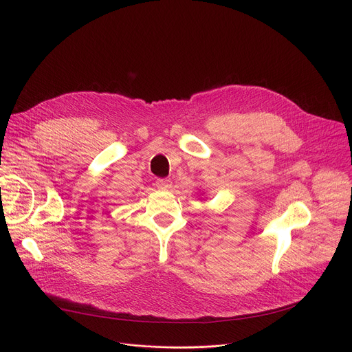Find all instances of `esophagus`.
<instances>
[{
	"label": "esophagus",
	"mask_w": 352,
	"mask_h": 352,
	"mask_svg": "<svg viewBox=\"0 0 352 352\" xmlns=\"http://www.w3.org/2000/svg\"><path fill=\"white\" fill-rule=\"evenodd\" d=\"M156 185H157L159 189H166L167 190V189H170L173 186V182L170 179H157Z\"/></svg>",
	"instance_id": "esophagus-1"
}]
</instances>
